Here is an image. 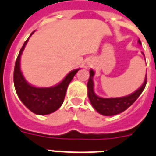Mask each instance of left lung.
<instances>
[{
    "label": "left lung",
    "instance_id": "left-lung-1",
    "mask_svg": "<svg viewBox=\"0 0 156 156\" xmlns=\"http://www.w3.org/2000/svg\"><path fill=\"white\" fill-rule=\"evenodd\" d=\"M138 43L141 45L140 40L137 41ZM144 54V53H143ZM95 75V72L92 69H90V77L87 82V90H88V98L90 100L92 107L98 112L105 115V116H111L115 115L125 111L127 108H129L131 105L133 104L137 98L140 96L144 89L147 83V74H146L144 81L137 91L133 92L132 94L121 98H101L97 95L94 92V82H93V76Z\"/></svg>",
    "mask_w": 156,
    "mask_h": 156
}]
</instances>
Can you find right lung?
I'll list each match as a JSON object with an SVG mask.
<instances>
[{"instance_id": "right-lung-1", "label": "right lung", "mask_w": 156, "mask_h": 156, "mask_svg": "<svg viewBox=\"0 0 156 156\" xmlns=\"http://www.w3.org/2000/svg\"><path fill=\"white\" fill-rule=\"evenodd\" d=\"M33 31L30 35H33ZM29 37V38H30ZM29 38L23 43L15 63L13 81L16 92L22 103L33 113L40 115H49L63 105L68 86L80 69L70 71L60 83L51 87H36L27 82L20 69V58Z\"/></svg>"}]
</instances>
